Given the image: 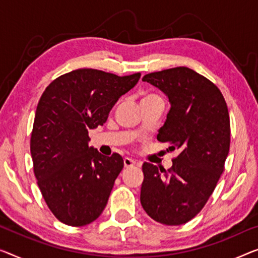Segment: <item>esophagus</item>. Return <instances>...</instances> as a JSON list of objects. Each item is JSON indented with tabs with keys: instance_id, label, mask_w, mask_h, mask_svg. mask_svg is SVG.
Listing matches in <instances>:
<instances>
[{
	"instance_id": "34e87169",
	"label": "esophagus",
	"mask_w": 258,
	"mask_h": 258,
	"mask_svg": "<svg viewBox=\"0 0 258 258\" xmlns=\"http://www.w3.org/2000/svg\"><path fill=\"white\" fill-rule=\"evenodd\" d=\"M124 166H125V168H132V167L138 166V163L134 160L130 159V157H125V159H124Z\"/></svg>"
}]
</instances>
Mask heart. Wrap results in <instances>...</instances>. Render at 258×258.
Masks as SVG:
<instances>
[{
    "label": "heart",
    "mask_w": 258,
    "mask_h": 258,
    "mask_svg": "<svg viewBox=\"0 0 258 258\" xmlns=\"http://www.w3.org/2000/svg\"><path fill=\"white\" fill-rule=\"evenodd\" d=\"M155 99H161V98L155 94H145L141 98V103L149 102V101H155Z\"/></svg>",
    "instance_id": "heart-1"
}]
</instances>
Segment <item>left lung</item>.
<instances>
[{"label":"left lung","mask_w":258,"mask_h":258,"mask_svg":"<svg viewBox=\"0 0 258 258\" xmlns=\"http://www.w3.org/2000/svg\"><path fill=\"white\" fill-rule=\"evenodd\" d=\"M142 81L168 96L171 107L157 140L179 154L168 170L142 164L141 205L160 224H186L205 206L224 171L230 145L227 104L214 83L187 67L151 73Z\"/></svg>","instance_id":"8db88e82"}]
</instances>
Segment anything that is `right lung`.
Wrapping results in <instances>:
<instances>
[{
    "label": "right lung",
    "instance_id": "add662e5",
    "mask_svg": "<svg viewBox=\"0 0 258 258\" xmlns=\"http://www.w3.org/2000/svg\"><path fill=\"white\" fill-rule=\"evenodd\" d=\"M140 76L76 69L41 95L30 141L33 171L48 209L63 224L86 226L105 209L124 161L117 153L104 156L89 147L88 133L104 124Z\"/></svg>",
    "mask_w": 258,
    "mask_h": 258
}]
</instances>
